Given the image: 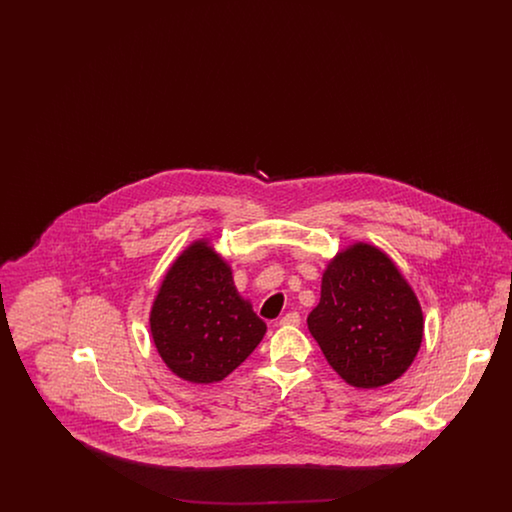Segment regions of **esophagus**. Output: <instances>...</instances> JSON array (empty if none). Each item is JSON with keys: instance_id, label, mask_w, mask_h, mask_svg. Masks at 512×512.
Wrapping results in <instances>:
<instances>
[{"instance_id": "1", "label": "esophagus", "mask_w": 512, "mask_h": 512, "mask_svg": "<svg viewBox=\"0 0 512 512\" xmlns=\"http://www.w3.org/2000/svg\"><path fill=\"white\" fill-rule=\"evenodd\" d=\"M299 322H301V318H299V315H297L295 311L286 313L284 317L278 320V324H280V326H299Z\"/></svg>"}]
</instances>
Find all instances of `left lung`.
Wrapping results in <instances>:
<instances>
[{
    "instance_id": "obj_1",
    "label": "left lung",
    "mask_w": 512,
    "mask_h": 512,
    "mask_svg": "<svg viewBox=\"0 0 512 512\" xmlns=\"http://www.w3.org/2000/svg\"><path fill=\"white\" fill-rule=\"evenodd\" d=\"M307 324L328 365L359 390L401 378L424 338L411 284L386 251L368 242L347 245L328 261Z\"/></svg>"
}]
</instances>
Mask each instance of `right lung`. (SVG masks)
<instances>
[{
	"label": "right lung",
	"mask_w": 512,
	"mask_h": 512,
	"mask_svg": "<svg viewBox=\"0 0 512 512\" xmlns=\"http://www.w3.org/2000/svg\"><path fill=\"white\" fill-rule=\"evenodd\" d=\"M149 332L172 374L205 386L242 365L267 324L238 292L228 261L209 238H199L167 268L151 303Z\"/></svg>",
	"instance_id": "1"
}]
</instances>
